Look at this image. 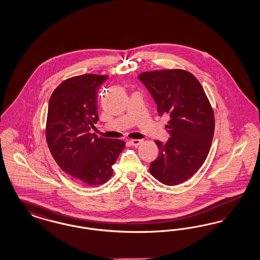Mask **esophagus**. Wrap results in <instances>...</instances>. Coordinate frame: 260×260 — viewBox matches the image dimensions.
<instances>
[{
  "label": "esophagus",
  "mask_w": 260,
  "mask_h": 260,
  "mask_svg": "<svg viewBox=\"0 0 260 260\" xmlns=\"http://www.w3.org/2000/svg\"><path fill=\"white\" fill-rule=\"evenodd\" d=\"M129 142L134 146H138V145H140L143 142V140H141V139H132Z\"/></svg>",
  "instance_id": "obj_1"
}]
</instances>
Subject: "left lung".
I'll use <instances>...</instances> for the list:
<instances>
[{
  "instance_id": "8db88e82",
  "label": "left lung",
  "mask_w": 260,
  "mask_h": 260,
  "mask_svg": "<svg viewBox=\"0 0 260 260\" xmlns=\"http://www.w3.org/2000/svg\"><path fill=\"white\" fill-rule=\"evenodd\" d=\"M157 104L159 115H169L171 137L156 141L159 156L150 164L151 174L165 185L180 184L202 167L210 151L214 115L196 77L185 70L168 69L138 76Z\"/></svg>"
}]
</instances>
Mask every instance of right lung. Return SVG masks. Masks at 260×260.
Instances as JSON below:
<instances>
[{
  "label": "right lung",
  "instance_id": "right-lung-1",
  "mask_svg": "<svg viewBox=\"0 0 260 260\" xmlns=\"http://www.w3.org/2000/svg\"><path fill=\"white\" fill-rule=\"evenodd\" d=\"M106 75L85 74L63 81L50 96L46 137L63 172L87 186L104 184L124 148L123 140L90 134L99 121L98 90Z\"/></svg>",
  "mask_w": 260,
  "mask_h": 260
}]
</instances>
